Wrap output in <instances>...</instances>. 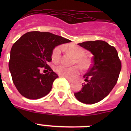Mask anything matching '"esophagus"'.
Listing matches in <instances>:
<instances>
[{
  "instance_id": "esophagus-1",
  "label": "esophagus",
  "mask_w": 131,
  "mask_h": 131,
  "mask_svg": "<svg viewBox=\"0 0 131 131\" xmlns=\"http://www.w3.org/2000/svg\"><path fill=\"white\" fill-rule=\"evenodd\" d=\"M66 79L68 80L69 83H72V82H73V80L72 79H69V78H66Z\"/></svg>"
}]
</instances>
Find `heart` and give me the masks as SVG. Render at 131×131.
<instances>
[{"mask_svg":"<svg viewBox=\"0 0 131 131\" xmlns=\"http://www.w3.org/2000/svg\"><path fill=\"white\" fill-rule=\"evenodd\" d=\"M63 48V46H58L53 50L52 53L53 60L57 62L60 60ZM68 50L76 57L75 63H78L83 69H87L90 68L91 61L89 58L84 57L86 55V52L83 48L76 45H71L68 47ZM55 71L62 77L72 78L79 73L80 68L77 66L68 67L64 64H59L55 67Z\"/></svg>","mask_w":131,"mask_h":131,"instance_id":"b5f03b06","label":"heart"}]
</instances>
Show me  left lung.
<instances>
[{"mask_svg":"<svg viewBox=\"0 0 131 131\" xmlns=\"http://www.w3.org/2000/svg\"><path fill=\"white\" fill-rule=\"evenodd\" d=\"M78 45L93 54V63L84 75L86 83L74 95L82 103L95 104L106 98L116 84L121 69V60L115 47L104 40Z\"/></svg>","mask_w":131,"mask_h":131,"instance_id":"obj_1","label":"left lung"}]
</instances>
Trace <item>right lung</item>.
Returning <instances> with one entry per match:
<instances>
[{"mask_svg": "<svg viewBox=\"0 0 131 131\" xmlns=\"http://www.w3.org/2000/svg\"><path fill=\"white\" fill-rule=\"evenodd\" d=\"M70 42L69 39L49 32L30 31L14 44L9 69L14 84L23 96L36 100L49 93L58 76L47 63L51 62L52 53L56 46ZM41 67L49 71L40 74Z\"/></svg>", "mask_w": 131, "mask_h": 131, "instance_id": "add662e5", "label": "right lung"}]
</instances>
